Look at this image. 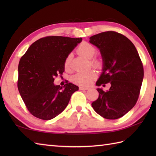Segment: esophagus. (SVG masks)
<instances>
[{
	"label": "esophagus",
	"mask_w": 156,
	"mask_h": 156,
	"mask_svg": "<svg viewBox=\"0 0 156 156\" xmlns=\"http://www.w3.org/2000/svg\"><path fill=\"white\" fill-rule=\"evenodd\" d=\"M79 89H80V90H88V88H87V87H79Z\"/></svg>",
	"instance_id": "esophagus-1"
}]
</instances>
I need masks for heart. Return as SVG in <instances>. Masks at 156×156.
Here are the masks:
<instances>
[{
	"mask_svg": "<svg viewBox=\"0 0 156 156\" xmlns=\"http://www.w3.org/2000/svg\"><path fill=\"white\" fill-rule=\"evenodd\" d=\"M77 51L79 54L87 58V59H91L94 57L97 49L93 45L87 42H83L78 46ZM92 64L99 67L101 66V62L97 59H93L91 60ZM64 68L66 69H69L70 68V55H68L64 61ZM97 77V73L94 70H90L86 72H78L73 76L72 81L74 83L82 87H88L91 84Z\"/></svg>",
	"mask_w": 156,
	"mask_h": 156,
	"instance_id": "1",
	"label": "heart"
}]
</instances>
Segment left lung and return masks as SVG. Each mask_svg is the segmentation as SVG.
<instances>
[{
  "label": "left lung",
  "instance_id": "left-lung-1",
  "mask_svg": "<svg viewBox=\"0 0 156 156\" xmlns=\"http://www.w3.org/2000/svg\"><path fill=\"white\" fill-rule=\"evenodd\" d=\"M90 43L100 49L103 62L98 87L110 82L105 92L92 103L94 110L107 119H117L136 104L144 79V67L138 52L129 39L115 31H106L90 37Z\"/></svg>",
  "mask_w": 156,
  "mask_h": 156
}]
</instances>
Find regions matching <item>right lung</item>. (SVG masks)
Masks as SVG:
<instances>
[{
	"mask_svg": "<svg viewBox=\"0 0 156 156\" xmlns=\"http://www.w3.org/2000/svg\"><path fill=\"white\" fill-rule=\"evenodd\" d=\"M82 38L48 36L31 45L19 63L17 87L23 102L34 117L50 120L64 110L78 87L54 84L64 72V61Z\"/></svg>",
	"mask_w": 156,
	"mask_h": 156,
	"instance_id": "right-lung-1",
	"label": "right lung"
}]
</instances>
